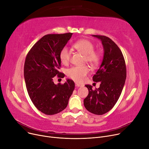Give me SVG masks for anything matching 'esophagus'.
I'll return each instance as SVG.
<instances>
[{
  "mask_svg": "<svg viewBox=\"0 0 149 149\" xmlns=\"http://www.w3.org/2000/svg\"><path fill=\"white\" fill-rule=\"evenodd\" d=\"M75 85H76V86H77V87H81V86H82V85H81V84H77V83H76V84H75Z\"/></svg>",
  "mask_w": 149,
  "mask_h": 149,
  "instance_id": "34e87169",
  "label": "esophagus"
}]
</instances>
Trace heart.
<instances>
[{
  "instance_id": "heart-1",
  "label": "heart",
  "mask_w": 149,
  "mask_h": 149,
  "mask_svg": "<svg viewBox=\"0 0 149 149\" xmlns=\"http://www.w3.org/2000/svg\"><path fill=\"white\" fill-rule=\"evenodd\" d=\"M73 47L78 52L83 54L85 60L93 65H96L100 60V54L94 51V45L87 39H81L76 42ZM71 56V51L67 47H63L60 52V59L62 63L66 64L69 62ZM89 73L87 66H76L68 68L67 74L70 79L77 82H82L86 76Z\"/></svg>"
}]
</instances>
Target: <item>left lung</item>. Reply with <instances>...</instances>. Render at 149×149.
<instances>
[{
	"label": "left lung",
	"mask_w": 149,
	"mask_h": 149,
	"mask_svg": "<svg viewBox=\"0 0 149 149\" xmlns=\"http://www.w3.org/2000/svg\"><path fill=\"white\" fill-rule=\"evenodd\" d=\"M101 40L104 49V56L99 69L93 76V81L100 82V87L85 85L89 94L84 99L86 109L97 115L110 111L116 103L122 91L127 69L122 51L118 45L105 36L93 35Z\"/></svg>",
	"instance_id": "1"
}]
</instances>
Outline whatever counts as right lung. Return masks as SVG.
<instances>
[{"label":"right lung","instance_id":"add662e5","mask_svg":"<svg viewBox=\"0 0 149 149\" xmlns=\"http://www.w3.org/2000/svg\"><path fill=\"white\" fill-rule=\"evenodd\" d=\"M73 33L50 34L43 36L28 52L24 76L29 95L33 104L48 115L58 113L67 106L74 89V83L67 79L64 84L55 85L56 75L64 77L58 69L61 67L60 52Z\"/></svg>","mask_w":149,"mask_h":149}]
</instances>
